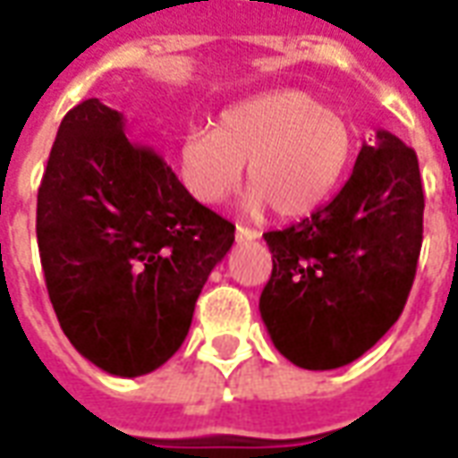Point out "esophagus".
Here are the masks:
<instances>
[{"label": "esophagus", "instance_id": "1", "mask_svg": "<svg viewBox=\"0 0 458 458\" xmlns=\"http://www.w3.org/2000/svg\"><path fill=\"white\" fill-rule=\"evenodd\" d=\"M235 238H238V242H248V240H258L259 233L255 228H245V225H238V228H235Z\"/></svg>", "mask_w": 458, "mask_h": 458}]
</instances>
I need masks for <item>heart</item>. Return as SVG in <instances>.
<instances>
[{
  "label": "heart",
  "instance_id": "heart-1",
  "mask_svg": "<svg viewBox=\"0 0 458 458\" xmlns=\"http://www.w3.org/2000/svg\"><path fill=\"white\" fill-rule=\"evenodd\" d=\"M353 157V130L314 95L277 90L230 105L210 127H193L179 144L183 186L203 206L238 189L248 164L250 206L279 218L317 210L336 191Z\"/></svg>",
  "mask_w": 458,
  "mask_h": 458
}]
</instances>
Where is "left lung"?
Masks as SVG:
<instances>
[{"mask_svg":"<svg viewBox=\"0 0 458 458\" xmlns=\"http://www.w3.org/2000/svg\"><path fill=\"white\" fill-rule=\"evenodd\" d=\"M417 154L377 130L336 199L265 233L272 277L259 314L279 353L307 370L353 363L403 314L422 250Z\"/></svg>","mask_w":458,"mask_h":458,"instance_id":"1","label":"left lung"}]
</instances>
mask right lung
<instances>
[{"label":"right lung","instance_id":"1","mask_svg":"<svg viewBox=\"0 0 458 458\" xmlns=\"http://www.w3.org/2000/svg\"><path fill=\"white\" fill-rule=\"evenodd\" d=\"M46 289L75 351L137 377L169 360L235 225L183 189L98 98L55 134L36 203Z\"/></svg>","mask_w":458,"mask_h":458}]
</instances>
